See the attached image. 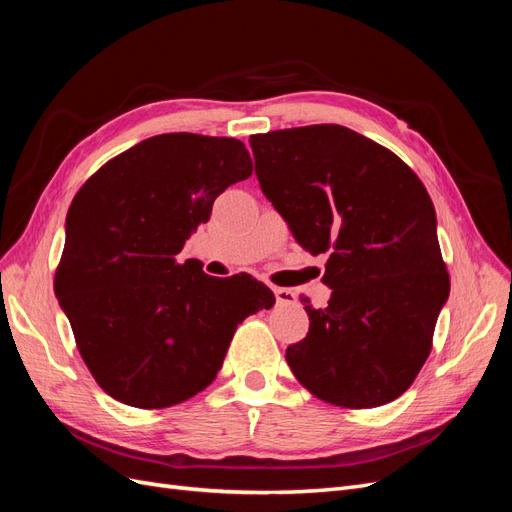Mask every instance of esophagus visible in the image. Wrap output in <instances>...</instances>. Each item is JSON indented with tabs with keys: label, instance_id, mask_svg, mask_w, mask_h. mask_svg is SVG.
Returning <instances> with one entry per match:
<instances>
[{
	"label": "esophagus",
	"instance_id": "1",
	"mask_svg": "<svg viewBox=\"0 0 512 512\" xmlns=\"http://www.w3.org/2000/svg\"><path fill=\"white\" fill-rule=\"evenodd\" d=\"M273 292H275L277 303H282V305L297 303V292H292L290 288H273Z\"/></svg>",
	"mask_w": 512,
	"mask_h": 512
}]
</instances>
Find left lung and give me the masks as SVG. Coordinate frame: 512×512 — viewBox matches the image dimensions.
<instances>
[{
  "label": "left lung",
  "mask_w": 512,
  "mask_h": 512,
  "mask_svg": "<svg viewBox=\"0 0 512 512\" xmlns=\"http://www.w3.org/2000/svg\"><path fill=\"white\" fill-rule=\"evenodd\" d=\"M256 177L292 237L329 254V305H305L309 331L286 350L318 399L376 408L421 371L451 280L436 209L393 151L335 123L250 136Z\"/></svg>",
  "instance_id": "left-lung-1"
}]
</instances>
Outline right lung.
Returning <instances> with one entry per match:
<instances>
[{
    "instance_id": "add662e5",
    "label": "right lung",
    "mask_w": 512,
    "mask_h": 512,
    "mask_svg": "<svg viewBox=\"0 0 512 512\" xmlns=\"http://www.w3.org/2000/svg\"><path fill=\"white\" fill-rule=\"evenodd\" d=\"M252 175L237 138L151 136L106 162L74 196L55 294L91 376L132 408H168L213 382L230 339L273 292L241 273L211 277L177 254L213 200Z\"/></svg>"
}]
</instances>
